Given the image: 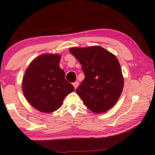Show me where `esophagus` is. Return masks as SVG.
<instances>
[{
  "instance_id": "obj_1",
  "label": "esophagus",
  "mask_w": 155,
  "mask_h": 155,
  "mask_svg": "<svg viewBox=\"0 0 155 155\" xmlns=\"http://www.w3.org/2000/svg\"><path fill=\"white\" fill-rule=\"evenodd\" d=\"M78 85H79V83H78V81H76L74 83H73V85H74V89L75 90L77 89V87L78 86Z\"/></svg>"
}]
</instances>
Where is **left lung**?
<instances>
[{
	"instance_id": "obj_1",
	"label": "left lung",
	"mask_w": 155,
	"mask_h": 155,
	"mask_svg": "<svg viewBox=\"0 0 155 155\" xmlns=\"http://www.w3.org/2000/svg\"><path fill=\"white\" fill-rule=\"evenodd\" d=\"M79 61L85 78L77 93L94 113L107 112L116 104L124 88V80L119 62L113 54L101 46L71 48Z\"/></svg>"
}]
</instances>
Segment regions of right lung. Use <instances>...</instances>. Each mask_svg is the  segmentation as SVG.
<instances>
[{
	"label": "right lung",
	"mask_w": 155,
	"mask_h": 155,
	"mask_svg": "<svg viewBox=\"0 0 155 155\" xmlns=\"http://www.w3.org/2000/svg\"><path fill=\"white\" fill-rule=\"evenodd\" d=\"M61 58L58 54H41L31 61L25 72L23 94L29 104L40 112L56 111L66 96L74 90L59 67Z\"/></svg>",
	"instance_id": "1"
}]
</instances>
